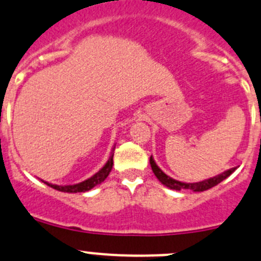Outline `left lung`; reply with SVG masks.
<instances>
[{
    "instance_id": "obj_1",
    "label": "left lung",
    "mask_w": 261,
    "mask_h": 261,
    "mask_svg": "<svg viewBox=\"0 0 261 261\" xmlns=\"http://www.w3.org/2000/svg\"><path fill=\"white\" fill-rule=\"evenodd\" d=\"M150 165H151V169L155 174V176L158 177L159 181H160L163 185L167 186L169 189H172V190H181V189H188V190H193V191H205V190H209V189L214 188L218 184H220L221 181L229 177L232 172L235 171L237 167H232V169L226 170V171L221 172V174L216 175V176L210 177V179L206 180H202L199 181V182H181L179 180H175L172 177L167 176L165 172L160 169L158 165H156L155 160L151 156L150 158Z\"/></svg>"
}]
</instances>
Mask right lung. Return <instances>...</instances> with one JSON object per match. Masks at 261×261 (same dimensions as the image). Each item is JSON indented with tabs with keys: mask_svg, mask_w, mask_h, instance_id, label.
<instances>
[{
	"mask_svg": "<svg viewBox=\"0 0 261 261\" xmlns=\"http://www.w3.org/2000/svg\"><path fill=\"white\" fill-rule=\"evenodd\" d=\"M114 150L115 147L112 149V152L111 155H110L108 163L103 165L102 169L98 170V171L96 172L95 175H92L90 179L82 181V182L73 184V185H55V184H50L47 182V181H43V180L42 181L46 184V185L50 186V188L55 189V190L62 191V193H85V191L91 190L92 188H95L96 185L102 182V181L109 176L110 171H111L112 169V165H114V160H112V158H114Z\"/></svg>",
	"mask_w": 261,
	"mask_h": 261,
	"instance_id": "obj_1",
	"label": "right lung"
}]
</instances>
